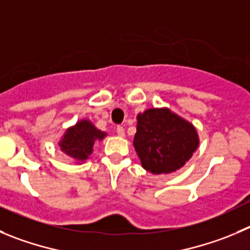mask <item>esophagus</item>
Wrapping results in <instances>:
<instances>
[{"label": "esophagus", "instance_id": "obj_1", "mask_svg": "<svg viewBox=\"0 0 250 250\" xmlns=\"http://www.w3.org/2000/svg\"><path fill=\"white\" fill-rule=\"evenodd\" d=\"M116 134L119 136H125V129L123 126H116Z\"/></svg>", "mask_w": 250, "mask_h": 250}]
</instances>
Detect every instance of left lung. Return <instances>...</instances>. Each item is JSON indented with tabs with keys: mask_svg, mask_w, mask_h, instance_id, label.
Wrapping results in <instances>:
<instances>
[{
	"mask_svg": "<svg viewBox=\"0 0 250 250\" xmlns=\"http://www.w3.org/2000/svg\"><path fill=\"white\" fill-rule=\"evenodd\" d=\"M199 145L191 124L168 109H148L137 116L134 146L142 167L153 174L182 168Z\"/></svg>",
	"mask_w": 250,
	"mask_h": 250,
	"instance_id": "left-lung-1",
	"label": "left lung"
}]
</instances>
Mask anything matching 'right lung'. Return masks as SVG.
Listing matches in <instances>:
<instances>
[{"instance_id":"1","label":"right lung","mask_w":250,"mask_h":250,"mask_svg":"<svg viewBox=\"0 0 250 250\" xmlns=\"http://www.w3.org/2000/svg\"><path fill=\"white\" fill-rule=\"evenodd\" d=\"M105 134L94 127L93 124L82 120L68 129L61 140V151L78 161H84L93 151L94 141H101Z\"/></svg>"}]
</instances>
